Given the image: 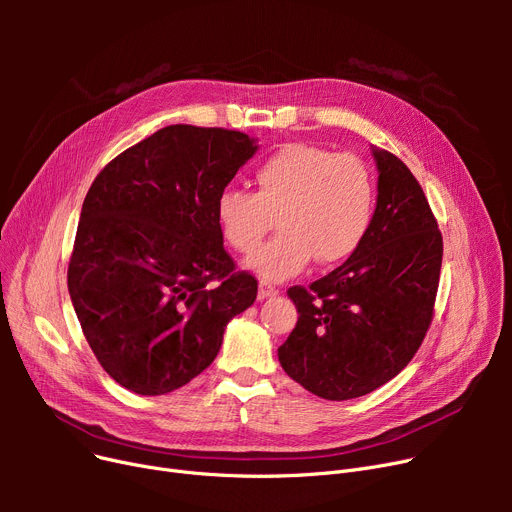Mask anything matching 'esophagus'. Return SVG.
Returning a JSON list of instances; mask_svg holds the SVG:
<instances>
[{
  "label": "esophagus",
  "mask_w": 512,
  "mask_h": 512,
  "mask_svg": "<svg viewBox=\"0 0 512 512\" xmlns=\"http://www.w3.org/2000/svg\"><path fill=\"white\" fill-rule=\"evenodd\" d=\"M278 290L276 286H272L270 282H259V299H270V297H276Z\"/></svg>",
  "instance_id": "obj_1"
}]
</instances>
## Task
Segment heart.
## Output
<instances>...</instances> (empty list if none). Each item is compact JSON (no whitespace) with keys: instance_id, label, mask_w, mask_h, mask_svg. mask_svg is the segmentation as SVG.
Wrapping results in <instances>:
<instances>
[{"instance_id":"1","label":"heart","mask_w":512,"mask_h":512,"mask_svg":"<svg viewBox=\"0 0 512 512\" xmlns=\"http://www.w3.org/2000/svg\"><path fill=\"white\" fill-rule=\"evenodd\" d=\"M257 191L224 188L215 220L228 245L251 253L274 215L280 232L259 247L247 267L270 282L301 274L315 257L330 265L353 255L375 209V180L355 155L292 143L265 157L255 170Z\"/></svg>"}]
</instances>
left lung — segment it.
Returning a JSON list of instances; mask_svg holds the SVG:
<instances>
[{"mask_svg":"<svg viewBox=\"0 0 512 512\" xmlns=\"http://www.w3.org/2000/svg\"><path fill=\"white\" fill-rule=\"evenodd\" d=\"M378 201L357 251L288 297L299 321L278 359L290 378L326 400L359 398L409 365L432 324L442 234L423 188L402 161L371 147Z\"/></svg>","mask_w":512,"mask_h":512,"instance_id":"left-lung-1","label":"left lung"}]
</instances>
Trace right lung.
Masks as SVG:
<instances>
[{"label":"right lung","instance_id":"right-lung-1","mask_svg":"<svg viewBox=\"0 0 512 512\" xmlns=\"http://www.w3.org/2000/svg\"><path fill=\"white\" fill-rule=\"evenodd\" d=\"M249 134L174 124L120 153L80 211L68 292L101 367L126 390L168 394L218 357L257 299L236 272L215 199L257 153Z\"/></svg>","mask_w":512,"mask_h":512}]
</instances>
